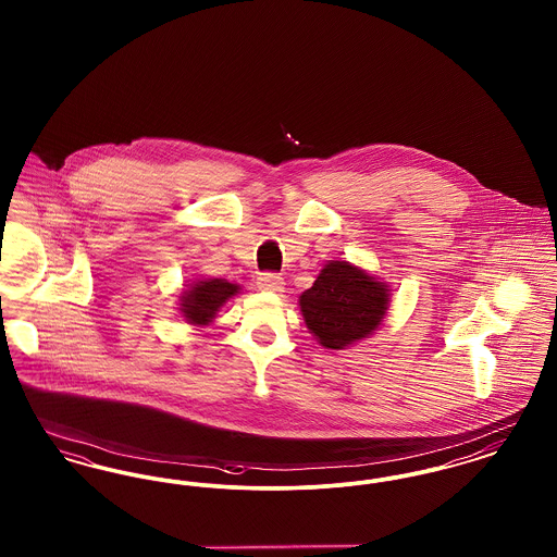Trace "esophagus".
<instances>
[{"label":"esophagus","mask_w":557,"mask_h":557,"mask_svg":"<svg viewBox=\"0 0 557 557\" xmlns=\"http://www.w3.org/2000/svg\"><path fill=\"white\" fill-rule=\"evenodd\" d=\"M257 286L263 292H282L284 290V280L275 273H261L257 277Z\"/></svg>","instance_id":"esophagus-1"}]
</instances>
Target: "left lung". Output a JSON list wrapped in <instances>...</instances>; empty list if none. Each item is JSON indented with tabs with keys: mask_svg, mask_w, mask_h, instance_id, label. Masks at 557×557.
I'll use <instances>...</instances> for the list:
<instances>
[{
	"mask_svg": "<svg viewBox=\"0 0 557 557\" xmlns=\"http://www.w3.org/2000/svg\"><path fill=\"white\" fill-rule=\"evenodd\" d=\"M391 305V286L348 261H330L298 296L305 325L323 348L343 350L370 338Z\"/></svg>",
	"mask_w": 557,
	"mask_h": 557,
	"instance_id": "8db88e82",
	"label": "left lung"
}]
</instances>
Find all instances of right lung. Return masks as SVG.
<instances>
[{
	"label": "right lung",
	"instance_id": "add662e5",
	"mask_svg": "<svg viewBox=\"0 0 557 557\" xmlns=\"http://www.w3.org/2000/svg\"><path fill=\"white\" fill-rule=\"evenodd\" d=\"M238 284H232L221 277H202L191 284L180 294V313L186 319V323L205 327L216 318L219 309L234 296H238Z\"/></svg>",
	"mask_w": 557,
	"mask_h": 557
}]
</instances>
